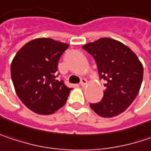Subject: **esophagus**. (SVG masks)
<instances>
[{
    "mask_svg": "<svg viewBox=\"0 0 151 151\" xmlns=\"http://www.w3.org/2000/svg\"><path fill=\"white\" fill-rule=\"evenodd\" d=\"M79 84H80L81 86H85L87 84V80H86V78H82V79L80 80V83H79Z\"/></svg>",
    "mask_w": 151,
    "mask_h": 151,
    "instance_id": "34e87169",
    "label": "esophagus"
}]
</instances>
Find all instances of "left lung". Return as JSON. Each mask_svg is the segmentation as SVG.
Masks as SVG:
<instances>
[{
    "mask_svg": "<svg viewBox=\"0 0 151 151\" xmlns=\"http://www.w3.org/2000/svg\"><path fill=\"white\" fill-rule=\"evenodd\" d=\"M83 49L94 58L100 78L106 81L102 100L90 104L91 108L103 117L121 114L139 92L144 75L142 63L128 47L110 38L88 43Z\"/></svg>",
    "mask_w": 151,
    "mask_h": 151,
    "instance_id": "obj_1",
    "label": "left lung"
}]
</instances>
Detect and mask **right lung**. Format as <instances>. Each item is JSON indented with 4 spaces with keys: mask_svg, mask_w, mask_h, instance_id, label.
Instances as JSON below:
<instances>
[{
    "mask_svg": "<svg viewBox=\"0 0 151 151\" xmlns=\"http://www.w3.org/2000/svg\"><path fill=\"white\" fill-rule=\"evenodd\" d=\"M69 45L48 38L35 39L18 51L11 78L21 102L40 115H49L65 104L72 88L56 78L58 62Z\"/></svg>",
    "mask_w": 151,
    "mask_h": 151,
    "instance_id": "add662e5",
    "label": "right lung"
}]
</instances>
